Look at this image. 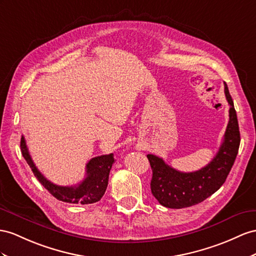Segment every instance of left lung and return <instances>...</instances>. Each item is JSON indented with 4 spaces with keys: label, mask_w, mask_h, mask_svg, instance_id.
I'll return each mask as SVG.
<instances>
[{
    "label": "left lung",
    "mask_w": 256,
    "mask_h": 256,
    "mask_svg": "<svg viewBox=\"0 0 256 256\" xmlns=\"http://www.w3.org/2000/svg\"><path fill=\"white\" fill-rule=\"evenodd\" d=\"M225 95L229 108V121L218 154L208 166L199 171L184 173L168 166L154 154H147L152 170L150 188L161 206L170 208H188L202 202L218 192L224 184L234 166L240 145L237 114L227 84Z\"/></svg>",
    "instance_id": "8db88e82"
}]
</instances>
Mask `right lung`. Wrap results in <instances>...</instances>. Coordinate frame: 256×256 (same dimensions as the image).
Masks as SVG:
<instances>
[{
	"label": "right lung",
	"mask_w": 256,
	"mask_h": 256,
	"mask_svg": "<svg viewBox=\"0 0 256 256\" xmlns=\"http://www.w3.org/2000/svg\"><path fill=\"white\" fill-rule=\"evenodd\" d=\"M22 154L27 161L38 180L53 194L56 199L74 204H90L102 199L108 186L109 173L114 162V154H104L90 159L86 164V176L76 186H58L44 178L31 159L26 145L24 137L20 140Z\"/></svg>",
	"instance_id": "add662e5"
}]
</instances>
